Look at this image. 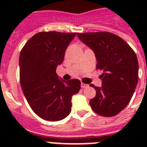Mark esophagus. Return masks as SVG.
<instances>
[{"label": "esophagus", "instance_id": "34e87169", "mask_svg": "<svg viewBox=\"0 0 147 147\" xmlns=\"http://www.w3.org/2000/svg\"><path fill=\"white\" fill-rule=\"evenodd\" d=\"M89 86V85H88V84H85V83H81V88H88V87Z\"/></svg>", "mask_w": 147, "mask_h": 147}]
</instances>
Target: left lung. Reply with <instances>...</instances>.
Instances as JSON below:
<instances>
[{"label": "left lung", "instance_id": "8db88e82", "mask_svg": "<svg viewBox=\"0 0 147 147\" xmlns=\"http://www.w3.org/2000/svg\"><path fill=\"white\" fill-rule=\"evenodd\" d=\"M94 52L96 68L102 72V86L90 100L93 111L105 117L120 113L129 103L137 85L139 63L134 51L119 36L110 32L77 34Z\"/></svg>", "mask_w": 147, "mask_h": 147}]
</instances>
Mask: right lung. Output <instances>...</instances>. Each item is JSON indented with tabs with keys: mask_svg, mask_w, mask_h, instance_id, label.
<instances>
[{
	"mask_svg": "<svg viewBox=\"0 0 147 147\" xmlns=\"http://www.w3.org/2000/svg\"><path fill=\"white\" fill-rule=\"evenodd\" d=\"M76 33L42 31L34 35L21 49L20 82L30 107L45 120L57 121L71 112L72 97L80 89L78 79L65 81L56 72Z\"/></svg>",
	"mask_w": 147,
	"mask_h": 147,
	"instance_id": "add662e5",
	"label": "right lung"
}]
</instances>
